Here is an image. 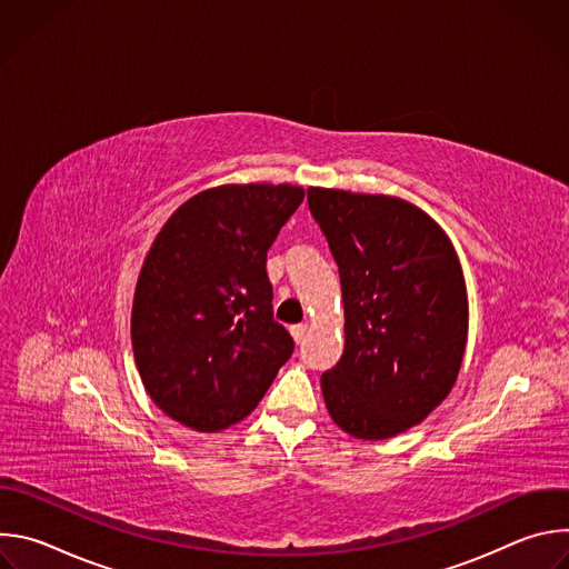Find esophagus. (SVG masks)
<instances>
[{"label":"esophagus","mask_w":569,"mask_h":569,"mask_svg":"<svg viewBox=\"0 0 569 569\" xmlns=\"http://www.w3.org/2000/svg\"><path fill=\"white\" fill-rule=\"evenodd\" d=\"M290 336L297 345H301L308 336V327H306V323H295V327H290Z\"/></svg>","instance_id":"obj_1"}]
</instances>
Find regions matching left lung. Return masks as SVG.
Masks as SVG:
<instances>
[{"label": "left lung", "instance_id": "8db88e82", "mask_svg": "<svg viewBox=\"0 0 569 569\" xmlns=\"http://www.w3.org/2000/svg\"><path fill=\"white\" fill-rule=\"evenodd\" d=\"M340 268L345 353L321 373L331 419L380 441L408 432L457 382L468 297L452 240L417 204L385 193L308 189Z\"/></svg>", "mask_w": 569, "mask_h": 569}]
</instances>
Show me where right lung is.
Masks as SVG:
<instances>
[{
    "label": "right lung",
    "mask_w": 569,
    "mask_h": 569,
    "mask_svg": "<svg viewBox=\"0 0 569 569\" xmlns=\"http://www.w3.org/2000/svg\"><path fill=\"white\" fill-rule=\"evenodd\" d=\"M292 184H222L180 204L143 259L130 317L157 408L198 432L246 419L292 356L272 319L268 250L297 211Z\"/></svg>",
    "instance_id": "1"
}]
</instances>
